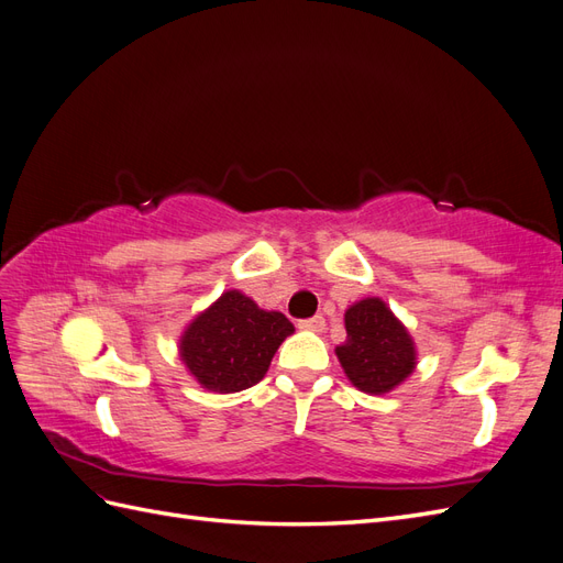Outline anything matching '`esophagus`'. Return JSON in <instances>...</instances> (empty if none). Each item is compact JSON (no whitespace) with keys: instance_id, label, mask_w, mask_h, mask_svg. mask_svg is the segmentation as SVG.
<instances>
[{"instance_id":"obj_1","label":"esophagus","mask_w":563,"mask_h":563,"mask_svg":"<svg viewBox=\"0 0 563 563\" xmlns=\"http://www.w3.org/2000/svg\"><path fill=\"white\" fill-rule=\"evenodd\" d=\"M298 329L302 331H312V333H321L323 329H327V321H323V317H310V319H300L298 321Z\"/></svg>"}]
</instances>
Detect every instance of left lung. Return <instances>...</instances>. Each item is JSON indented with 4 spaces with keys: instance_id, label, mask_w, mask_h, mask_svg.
<instances>
[{
    "instance_id": "left-lung-1",
    "label": "left lung",
    "mask_w": 563,
    "mask_h": 563,
    "mask_svg": "<svg viewBox=\"0 0 563 563\" xmlns=\"http://www.w3.org/2000/svg\"><path fill=\"white\" fill-rule=\"evenodd\" d=\"M345 329L347 338L335 354L354 387L368 395H385L411 376L413 340L380 298L354 302L345 312Z\"/></svg>"
}]
</instances>
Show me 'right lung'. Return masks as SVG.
<instances>
[{
	"label": "right lung",
	"instance_id": "add662e5",
	"mask_svg": "<svg viewBox=\"0 0 563 563\" xmlns=\"http://www.w3.org/2000/svg\"><path fill=\"white\" fill-rule=\"evenodd\" d=\"M291 333L294 323L282 312L261 310L244 294L228 291L187 327L180 356L199 385L230 395L261 383Z\"/></svg>",
	"mask_w": 563,
	"mask_h": 563
}]
</instances>
